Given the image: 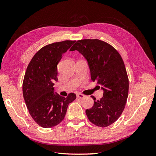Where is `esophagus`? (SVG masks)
Returning a JSON list of instances; mask_svg holds the SVG:
<instances>
[{"mask_svg": "<svg viewBox=\"0 0 156 156\" xmlns=\"http://www.w3.org/2000/svg\"><path fill=\"white\" fill-rule=\"evenodd\" d=\"M84 97H85V96H84L83 95V94H80V93H79V94H77V98H79V99H83V98H84Z\"/></svg>", "mask_w": 156, "mask_h": 156, "instance_id": "34e87169", "label": "esophagus"}]
</instances>
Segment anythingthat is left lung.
<instances>
[{
	"mask_svg": "<svg viewBox=\"0 0 156 156\" xmlns=\"http://www.w3.org/2000/svg\"><path fill=\"white\" fill-rule=\"evenodd\" d=\"M77 51L87 61L91 79L101 88L100 100L91 96L94 105L86 110L88 120L104 127L116 121L123 112L128 96L129 81L124 61L112 46L101 40H78L69 51Z\"/></svg>",
	"mask_w": 156,
	"mask_h": 156,
	"instance_id": "1",
	"label": "left lung"
}]
</instances>
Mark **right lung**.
I'll return each instance as SVG.
<instances>
[{"label": "right lung", "mask_w": 156, "mask_h": 156, "mask_svg": "<svg viewBox=\"0 0 156 156\" xmlns=\"http://www.w3.org/2000/svg\"><path fill=\"white\" fill-rule=\"evenodd\" d=\"M75 41L66 40L45 45L33 56L23 83V98L30 116L42 127L49 128L64 119L68 105L76 98L74 93L65 98L55 92L57 64Z\"/></svg>", "instance_id": "obj_1"}]
</instances>
